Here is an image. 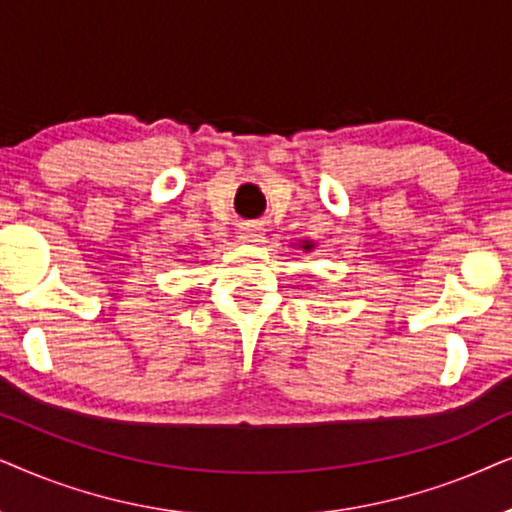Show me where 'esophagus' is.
<instances>
[{
    "label": "esophagus",
    "mask_w": 512,
    "mask_h": 512,
    "mask_svg": "<svg viewBox=\"0 0 512 512\" xmlns=\"http://www.w3.org/2000/svg\"><path fill=\"white\" fill-rule=\"evenodd\" d=\"M238 238H241L243 243L260 245L264 241V229L257 227V224H248V227H243L241 231H238Z\"/></svg>",
    "instance_id": "obj_1"
}]
</instances>
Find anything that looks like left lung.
<instances>
[{
    "mask_svg": "<svg viewBox=\"0 0 512 512\" xmlns=\"http://www.w3.org/2000/svg\"><path fill=\"white\" fill-rule=\"evenodd\" d=\"M299 248H302L304 252H311L313 248H316V243H313V241H299Z\"/></svg>",
    "mask_w": 512,
    "mask_h": 512,
    "instance_id": "obj_1",
    "label": "left lung"
}]
</instances>
